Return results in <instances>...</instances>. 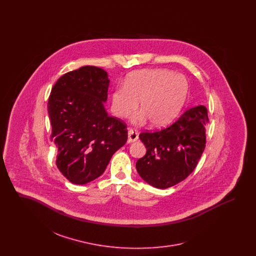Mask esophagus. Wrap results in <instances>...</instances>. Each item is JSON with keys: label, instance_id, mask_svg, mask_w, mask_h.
Masks as SVG:
<instances>
[{"label": "esophagus", "instance_id": "obj_1", "mask_svg": "<svg viewBox=\"0 0 256 256\" xmlns=\"http://www.w3.org/2000/svg\"><path fill=\"white\" fill-rule=\"evenodd\" d=\"M128 142H135L138 140V132L134 128H130L128 130Z\"/></svg>", "mask_w": 256, "mask_h": 256}]
</instances>
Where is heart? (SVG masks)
I'll return each instance as SVG.
<instances>
[{"instance_id":"heart-1","label":"heart","mask_w":256,"mask_h":256,"mask_svg":"<svg viewBox=\"0 0 256 256\" xmlns=\"http://www.w3.org/2000/svg\"><path fill=\"white\" fill-rule=\"evenodd\" d=\"M188 82L180 74L166 69L140 70L128 74L124 87L111 95V110L118 118H126L138 106L142 110L134 121L144 124L148 119L154 126L172 122L182 108Z\"/></svg>"}]
</instances>
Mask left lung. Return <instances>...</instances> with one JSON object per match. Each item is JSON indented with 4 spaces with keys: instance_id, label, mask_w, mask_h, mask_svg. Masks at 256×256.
<instances>
[{
    "instance_id": "8db88e82",
    "label": "left lung",
    "mask_w": 256,
    "mask_h": 256,
    "mask_svg": "<svg viewBox=\"0 0 256 256\" xmlns=\"http://www.w3.org/2000/svg\"><path fill=\"white\" fill-rule=\"evenodd\" d=\"M207 122L206 108L198 106L186 110L166 128L140 134L146 152L136 162L139 176L159 189L184 180L196 167L204 150Z\"/></svg>"
}]
</instances>
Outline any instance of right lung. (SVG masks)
<instances>
[{
    "mask_svg": "<svg viewBox=\"0 0 256 256\" xmlns=\"http://www.w3.org/2000/svg\"><path fill=\"white\" fill-rule=\"evenodd\" d=\"M108 86L104 70L84 66L61 76L52 88L48 113L58 148L56 164L74 184L98 178L128 140L126 124L104 110Z\"/></svg>",
    "mask_w": 256,
    "mask_h": 256,
    "instance_id": "1",
    "label": "right lung"
}]
</instances>
